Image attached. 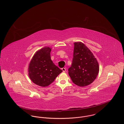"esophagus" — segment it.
Listing matches in <instances>:
<instances>
[{"mask_svg": "<svg viewBox=\"0 0 124 124\" xmlns=\"http://www.w3.org/2000/svg\"><path fill=\"white\" fill-rule=\"evenodd\" d=\"M62 71H63V72H65V71H66V69H65V68H62Z\"/></svg>", "mask_w": 124, "mask_h": 124, "instance_id": "obj_1", "label": "esophagus"}]
</instances>
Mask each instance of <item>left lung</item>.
Returning <instances> with one entry per match:
<instances>
[{
    "mask_svg": "<svg viewBox=\"0 0 124 124\" xmlns=\"http://www.w3.org/2000/svg\"><path fill=\"white\" fill-rule=\"evenodd\" d=\"M73 59L68 69L69 75L73 83L79 86L93 82L99 72V65L94 56L82 42L74 43Z\"/></svg>",
    "mask_w": 124,
    "mask_h": 124,
    "instance_id": "8db88e82",
    "label": "left lung"
}]
</instances>
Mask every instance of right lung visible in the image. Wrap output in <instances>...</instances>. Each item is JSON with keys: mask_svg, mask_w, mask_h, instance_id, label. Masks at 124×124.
<instances>
[{"mask_svg": "<svg viewBox=\"0 0 124 124\" xmlns=\"http://www.w3.org/2000/svg\"><path fill=\"white\" fill-rule=\"evenodd\" d=\"M51 48L45 47L34 54L30 63L28 74L31 80L42 87L48 86L63 71L51 59Z\"/></svg>", "mask_w": 124, "mask_h": 124, "instance_id": "add662e5", "label": "right lung"}]
</instances>
